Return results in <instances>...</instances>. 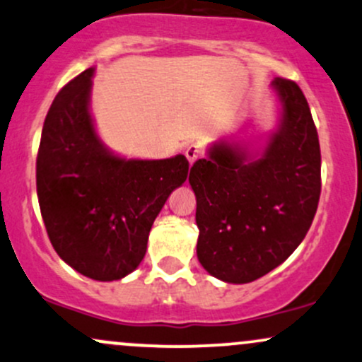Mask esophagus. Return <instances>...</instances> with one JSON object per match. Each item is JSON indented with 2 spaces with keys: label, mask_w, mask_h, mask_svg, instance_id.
Listing matches in <instances>:
<instances>
[{
  "label": "esophagus",
  "mask_w": 362,
  "mask_h": 362,
  "mask_svg": "<svg viewBox=\"0 0 362 362\" xmlns=\"http://www.w3.org/2000/svg\"><path fill=\"white\" fill-rule=\"evenodd\" d=\"M185 156L187 160H189V163L192 165L194 161H197L199 158L202 156V148L199 146V144H189L185 149Z\"/></svg>",
  "instance_id": "34e87169"
}]
</instances>
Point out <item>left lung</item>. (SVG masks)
Returning a JSON list of instances; mask_svg holds the SVG:
<instances>
[{
	"label": "left lung",
	"instance_id": "left-lung-1",
	"mask_svg": "<svg viewBox=\"0 0 362 362\" xmlns=\"http://www.w3.org/2000/svg\"><path fill=\"white\" fill-rule=\"evenodd\" d=\"M281 126L264 153L218 143L190 168L197 259L211 276L245 284L282 264L308 233L322 192L318 132L300 86L272 81Z\"/></svg>",
	"mask_w": 362,
	"mask_h": 362
}]
</instances>
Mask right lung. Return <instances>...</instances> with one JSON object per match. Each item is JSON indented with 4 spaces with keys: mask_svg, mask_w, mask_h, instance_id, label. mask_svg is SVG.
Segmentation results:
<instances>
[{
    "mask_svg": "<svg viewBox=\"0 0 362 362\" xmlns=\"http://www.w3.org/2000/svg\"><path fill=\"white\" fill-rule=\"evenodd\" d=\"M93 68L54 98L37 155V195L54 250L95 281L131 274L168 195L185 182L184 155L124 160L102 144L90 115Z\"/></svg>",
    "mask_w": 362,
    "mask_h": 362,
    "instance_id": "1",
    "label": "right lung"
}]
</instances>
